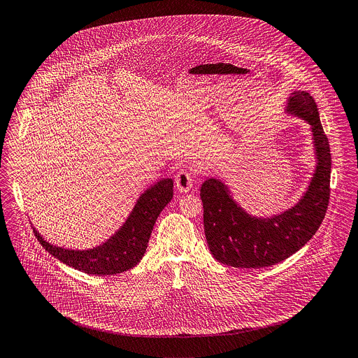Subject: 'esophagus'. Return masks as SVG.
I'll return each mask as SVG.
<instances>
[{
	"instance_id": "1",
	"label": "esophagus",
	"mask_w": 358,
	"mask_h": 358,
	"mask_svg": "<svg viewBox=\"0 0 358 358\" xmlns=\"http://www.w3.org/2000/svg\"><path fill=\"white\" fill-rule=\"evenodd\" d=\"M193 175L186 169H180L175 175V185L180 193H187L193 187Z\"/></svg>"
}]
</instances>
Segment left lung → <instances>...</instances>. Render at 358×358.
I'll return each mask as SVG.
<instances>
[{"mask_svg":"<svg viewBox=\"0 0 358 358\" xmlns=\"http://www.w3.org/2000/svg\"><path fill=\"white\" fill-rule=\"evenodd\" d=\"M285 113L310 126L316 166L303 195L292 208L269 216L249 213L223 178L201 186L203 228L212 256L235 268H264L286 260L316 234L329 199L331 153L317 105L303 90L287 98Z\"/></svg>","mask_w":358,"mask_h":358,"instance_id":"obj_1","label":"left lung"}]
</instances>
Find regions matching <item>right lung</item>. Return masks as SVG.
<instances>
[{"instance_id": "right-lung-1", "label": "right lung", "mask_w": 358, "mask_h": 358, "mask_svg": "<svg viewBox=\"0 0 358 358\" xmlns=\"http://www.w3.org/2000/svg\"><path fill=\"white\" fill-rule=\"evenodd\" d=\"M173 196V180L165 178L146 189L136 199L130 215L106 241L90 249H68L46 241L38 229L34 234L42 248L65 265L89 275H116L142 260L155 223Z\"/></svg>"}]
</instances>
